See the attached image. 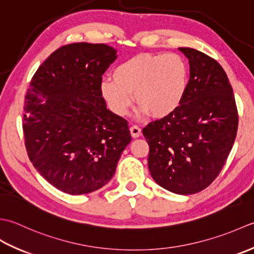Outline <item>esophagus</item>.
Listing matches in <instances>:
<instances>
[{"label": "esophagus", "instance_id": "esophagus-1", "mask_svg": "<svg viewBox=\"0 0 254 254\" xmlns=\"http://www.w3.org/2000/svg\"><path fill=\"white\" fill-rule=\"evenodd\" d=\"M130 133L132 138H138L139 136H141V129L136 125H132L130 127Z\"/></svg>", "mask_w": 254, "mask_h": 254}]
</instances>
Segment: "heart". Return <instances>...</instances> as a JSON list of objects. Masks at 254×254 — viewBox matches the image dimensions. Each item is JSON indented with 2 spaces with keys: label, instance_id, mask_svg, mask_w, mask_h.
<instances>
[{
  "label": "heart",
  "instance_id": "1",
  "mask_svg": "<svg viewBox=\"0 0 254 254\" xmlns=\"http://www.w3.org/2000/svg\"><path fill=\"white\" fill-rule=\"evenodd\" d=\"M188 65L177 54L138 55L118 64L113 77H105L100 92L117 116L129 113L134 101L139 113L165 117L180 106L188 86Z\"/></svg>",
  "mask_w": 254,
  "mask_h": 254
}]
</instances>
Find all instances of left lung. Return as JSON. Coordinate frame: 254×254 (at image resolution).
<instances>
[{
  "label": "left lung",
  "mask_w": 254,
  "mask_h": 254,
  "mask_svg": "<svg viewBox=\"0 0 254 254\" xmlns=\"http://www.w3.org/2000/svg\"><path fill=\"white\" fill-rule=\"evenodd\" d=\"M190 80L180 106L142 133L150 147L148 168L161 188L180 195L198 193L218 177L234 146L238 111L221 65L193 48Z\"/></svg>",
  "instance_id": "obj_1"
}]
</instances>
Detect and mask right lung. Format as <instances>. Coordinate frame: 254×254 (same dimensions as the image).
Listing matches in <instances>:
<instances>
[{"instance_id":"1","label":"right lung","mask_w":254,"mask_h":254,"mask_svg":"<svg viewBox=\"0 0 254 254\" xmlns=\"http://www.w3.org/2000/svg\"><path fill=\"white\" fill-rule=\"evenodd\" d=\"M116 58L117 50L104 44L64 46L39 66L26 93L29 160L66 194L92 193L110 182L131 141L127 121L107 110L100 92Z\"/></svg>"}]
</instances>
